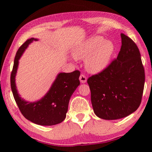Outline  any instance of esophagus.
Here are the masks:
<instances>
[{"instance_id":"esophagus-1","label":"esophagus","mask_w":152,"mask_h":152,"mask_svg":"<svg viewBox=\"0 0 152 152\" xmlns=\"http://www.w3.org/2000/svg\"><path fill=\"white\" fill-rule=\"evenodd\" d=\"M79 79H80V81L81 83H86V80H87V78L84 75V74H81V75L80 76Z\"/></svg>"}]
</instances>
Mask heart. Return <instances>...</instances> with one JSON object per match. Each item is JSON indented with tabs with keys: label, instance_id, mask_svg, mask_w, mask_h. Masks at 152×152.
Listing matches in <instances>:
<instances>
[{
	"label": "heart",
	"instance_id": "b5f03b06",
	"mask_svg": "<svg viewBox=\"0 0 152 152\" xmlns=\"http://www.w3.org/2000/svg\"><path fill=\"white\" fill-rule=\"evenodd\" d=\"M115 51V45L102 36L90 37L77 45L72 51L76 59L85 60L86 70L91 73H99L107 68Z\"/></svg>",
	"mask_w": 152,
	"mask_h": 152
}]
</instances>
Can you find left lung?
Returning a JSON list of instances; mask_svg holds the SVG:
<instances>
[{"instance_id":"left-lung-1","label":"left lung","mask_w":152,"mask_h":152,"mask_svg":"<svg viewBox=\"0 0 152 152\" xmlns=\"http://www.w3.org/2000/svg\"><path fill=\"white\" fill-rule=\"evenodd\" d=\"M117 58L104 70L89 77L94 112L102 119L124 118L140 107L145 83V71L140 50L123 33Z\"/></svg>"}]
</instances>
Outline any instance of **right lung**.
I'll use <instances>...</instances> for the list:
<instances>
[{"mask_svg": "<svg viewBox=\"0 0 152 152\" xmlns=\"http://www.w3.org/2000/svg\"><path fill=\"white\" fill-rule=\"evenodd\" d=\"M37 40L35 38L27 39L18 50L11 74V90L20 111L27 119L39 125H53L65 119L70 97L80 85V72L75 70L58 74L49 91L39 101L32 102L21 99L15 84L19 60L28 45Z\"/></svg>", "mask_w": 152, "mask_h": 152, "instance_id": "1", "label": "right lung"}]
</instances>
